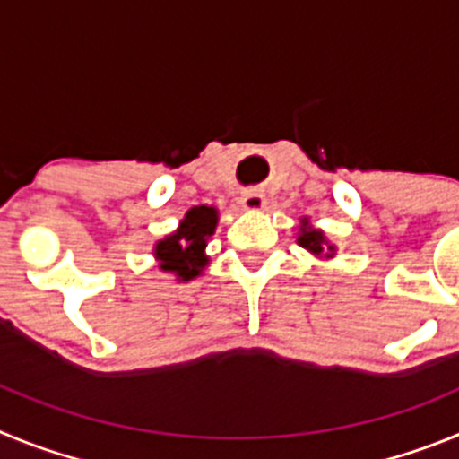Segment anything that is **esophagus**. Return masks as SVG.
<instances>
[{
    "label": "esophagus",
    "instance_id": "esophagus-1",
    "mask_svg": "<svg viewBox=\"0 0 459 459\" xmlns=\"http://www.w3.org/2000/svg\"><path fill=\"white\" fill-rule=\"evenodd\" d=\"M269 200H266V195L257 188H250L241 195V206L246 211H264Z\"/></svg>",
    "mask_w": 459,
    "mask_h": 459
}]
</instances>
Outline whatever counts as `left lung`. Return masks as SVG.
I'll return each instance as SVG.
<instances>
[{
	"label": "left lung",
	"mask_w": 459,
	"mask_h": 459,
	"mask_svg": "<svg viewBox=\"0 0 459 459\" xmlns=\"http://www.w3.org/2000/svg\"><path fill=\"white\" fill-rule=\"evenodd\" d=\"M296 243L306 248L307 253H312L315 257H335V246L326 238V234L317 227H312L310 218H301V225H299V234H296Z\"/></svg>",
	"instance_id": "obj_1"
}]
</instances>
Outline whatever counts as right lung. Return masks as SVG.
<instances>
[{
    "label": "right lung",
    "mask_w": 459,
    "mask_h": 459,
    "mask_svg": "<svg viewBox=\"0 0 459 459\" xmlns=\"http://www.w3.org/2000/svg\"><path fill=\"white\" fill-rule=\"evenodd\" d=\"M216 206L200 204L186 211L179 227L153 246L158 269L172 273L177 282H190V280L200 278L202 271L209 264L206 243H209L211 234L216 232Z\"/></svg>",
    "instance_id": "obj_1"
}]
</instances>
